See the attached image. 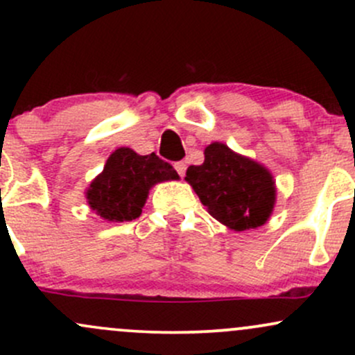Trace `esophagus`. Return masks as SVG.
Returning <instances> with one entry per match:
<instances>
[{
	"label": "esophagus",
	"mask_w": 355,
	"mask_h": 355,
	"mask_svg": "<svg viewBox=\"0 0 355 355\" xmlns=\"http://www.w3.org/2000/svg\"><path fill=\"white\" fill-rule=\"evenodd\" d=\"M175 170H177V173L180 175V177H183V175H185V170H187L185 162H177V164H175Z\"/></svg>",
	"instance_id": "esophagus-1"
}]
</instances>
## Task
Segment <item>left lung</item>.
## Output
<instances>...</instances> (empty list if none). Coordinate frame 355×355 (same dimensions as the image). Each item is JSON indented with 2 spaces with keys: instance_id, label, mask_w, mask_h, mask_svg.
Instances as JSON below:
<instances>
[{
  "instance_id": "obj_1",
  "label": "left lung",
  "mask_w": 355,
  "mask_h": 355,
  "mask_svg": "<svg viewBox=\"0 0 355 355\" xmlns=\"http://www.w3.org/2000/svg\"><path fill=\"white\" fill-rule=\"evenodd\" d=\"M202 165H190L185 180L207 211L234 232L262 227L277 202L274 175L254 158L240 155L222 141L203 150Z\"/></svg>"
}]
</instances>
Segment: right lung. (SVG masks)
Listing matches in <instances>:
<instances>
[{"mask_svg": "<svg viewBox=\"0 0 355 355\" xmlns=\"http://www.w3.org/2000/svg\"><path fill=\"white\" fill-rule=\"evenodd\" d=\"M178 178L173 166L155 153L138 155L121 146L110 155L103 172L85 190V197L100 218L113 223L130 222L141 215L152 187Z\"/></svg>", "mask_w": 355, "mask_h": 355, "instance_id": "add662e5", "label": "right lung"}]
</instances>
